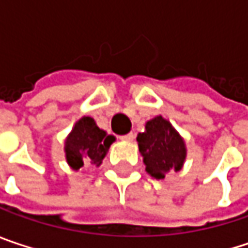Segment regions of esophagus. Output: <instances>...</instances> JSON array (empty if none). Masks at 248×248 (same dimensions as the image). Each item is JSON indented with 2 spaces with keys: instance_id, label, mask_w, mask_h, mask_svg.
<instances>
[{
  "instance_id": "1",
  "label": "esophagus",
  "mask_w": 248,
  "mask_h": 248,
  "mask_svg": "<svg viewBox=\"0 0 248 248\" xmlns=\"http://www.w3.org/2000/svg\"><path fill=\"white\" fill-rule=\"evenodd\" d=\"M134 138H135V134L134 133L125 134V135H123V137H121V140H123V141H127V142H131Z\"/></svg>"
}]
</instances>
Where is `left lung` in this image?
<instances>
[{
    "mask_svg": "<svg viewBox=\"0 0 248 248\" xmlns=\"http://www.w3.org/2000/svg\"><path fill=\"white\" fill-rule=\"evenodd\" d=\"M137 142L145 170L154 179L164 181L168 172H179L185 164V140L162 115L145 123V131L137 135Z\"/></svg>",
    "mask_w": 248,
    "mask_h": 248,
    "instance_id": "left-lung-1",
    "label": "left lung"
}]
</instances>
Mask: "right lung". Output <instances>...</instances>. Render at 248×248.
<instances>
[{
    "label": "right lung",
    "instance_id": "1",
    "mask_svg": "<svg viewBox=\"0 0 248 248\" xmlns=\"http://www.w3.org/2000/svg\"><path fill=\"white\" fill-rule=\"evenodd\" d=\"M114 141V135H108L98 128L94 118L84 115L64 140L66 162L73 170H79L84 164L100 167Z\"/></svg>",
    "mask_w": 248,
    "mask_h": 248
}]
</instances>
